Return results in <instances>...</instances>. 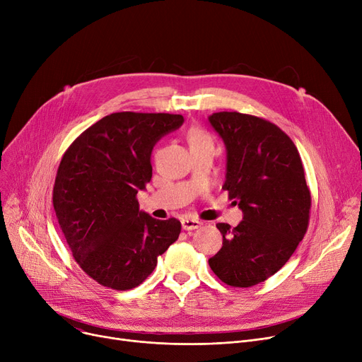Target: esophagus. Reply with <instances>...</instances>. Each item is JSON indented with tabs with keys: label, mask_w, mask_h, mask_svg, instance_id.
I'll list each match as a JSON object with an SVG mask.
<instances>
[{
	"label": "esophagus",
	"mask_w": 362,
	"mask_h": 362,
	"mask_svg": "<svg viewBox=\"0 0 362 362\" xmlns=\"http://www.w3.org/2000/svg\"><path fill=\"white\" fill-rule=\"evenodd\" d=\"M202 226V223L199 221V220H197V218H183L182 220V227H183V230H197V229H199V227Z\"/></svg>",
	"instance_id": "obj_1"
}]
</instances>
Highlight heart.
<instances>
[{"label": "heart", "instance_id": "heart-1", "mask_svg": "<svg viewBox=\"0 0 362 362\" xmlns=\"http://www.w3.org/2000/svg\"><path fill=\"white\" fill-rule=\"evenodd\" d=\"M187 141H189V144H191V146H197V145H202V144H210L211 138L201 127H191L187 132Z\"/></svg>", "mask_w": 362, "mask_h": 362}]
</instances>
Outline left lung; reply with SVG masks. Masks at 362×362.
Instances as JSON below:
<instances>
[{"instance_id":"left-lung-1","label":"left lung","mask_w":362,"mask_h":362,"mask_svg":"<svg viewBox=\"0 0 362 362\" xmlns=\"http://www.w3.org/2000/svg\"><path fill=\"white\" fill-rule=\"evenodd\" d=\"M211 126L227 149L223 185L243 220L218 223L221 250L208 259L233 288L267 280L289 261L308 229L311 192L292 139L274 123L238 111L213 112Z\"/></svg>"}]
</instances>
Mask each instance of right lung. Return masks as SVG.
Listing matches in <instances>:
<instances>
[{"label": "right lung", "mask_w": 362, "mask_h": 362, "mask_svg": "<svg viewBox=\"0 0 362 362\" xmlns=\"http://www.w3.org/2000/svg\"><path fill=\"white\" fill-rule=\"evenodd\" d=\"M182 123L180 114L112 112L64 152L52 191L55 216L76 262L101 286H139L180 235L177 218L139 211L136 194L152 177V148Z\"/></svg>", "instance_id": "add662e5"}]
</instances>
